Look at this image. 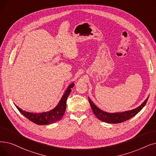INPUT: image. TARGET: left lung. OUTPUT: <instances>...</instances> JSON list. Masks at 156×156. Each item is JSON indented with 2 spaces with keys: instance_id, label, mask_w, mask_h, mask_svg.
Segmentation results:
<instances>
[{
  "instance_id": "8db88e82",
  "label": "left lung",
  "mask_w": 156,
  "mask_h": 156,
  "mask_svg": "<svg viewBox=\"0 0 156 156\" xmlns=\"http://www.w3.org/2000/svg\"><path fill=\"white\" fill-rule=\"evenodd\" d=\"M148 98H147V99L140 106L135 108V109H133L130 111L121 112V113H107L101 110L99 108H98L93 103V102L90 100V99L89 98H88L92 112L94 113L95 115H96V117L100 120H102L103 122H105L111 123V124H118V123L123 122H125L129 119H130L131 118L136 115L138 112H140L142 108L145 106L148 101Z\"/></svg>"
}]
</instances>
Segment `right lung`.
<instances>
[{
	"mask_svg": "<svg viewBox=\"0 0 156 156\" xmlns=\"http://www.w3.org/2000/svg\"><path fill=\"white\" fill-rule=\"evenodd\" d=\"M73 86L74 83H72L67 87V90L65 91V93L61 99H60L58 105L50 112L41 113H32L25 112L16 106V107L23 116L36 124L47 125L55 123L56 122L61 120L64 115L66 108V101Z\"/></svg>",
	"mask_w": 156,
	"mask_h": 156,
	"instance_id": "add662e5",
	"label": "right lung"
}]
</instances>
